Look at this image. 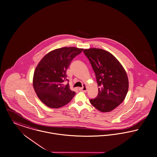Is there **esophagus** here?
I'll return each instance as SVG.
<instances>
[{"mask_svg": "<svg viewBox=\"0 0 157 157\" xmlns=\"http://www.w3.org/2000/svg\"><path fill=\"white\" fill-rule=\"evenodd\" d=\"M79 90L82 91H83V92H86L87 91V88H86V86L85 85H84V86H83L82 88H79Z\"/></svg>", "mask_w": 157, "mask_h": 157, "instance_id": "esophagus-1", "label": "esophagus"}]
</instances>
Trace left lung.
I'll return each instance as SVG.
<instances>
[{
    "label": "left lung",
    "instance_id": "8db88e82",
    "mask_svg": "<svg viewBox=\"0 0 157 157\" xmlns=\"http://www.w3.org/2000/svg\"><path fill=\"white\" fill-rule=\"evenodd\" d=\"M85 55L96 74L98 93L91 104L102 112H110L124 100L128 90L127 73L120 61L108 51L85 49Z\"/></svg>",
    "mask_w": 157,
    "mask_h": 157
}]
</instances>
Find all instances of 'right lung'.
<instances>
[{
    "instance_id": "right-lung-1",
    "label": "right lung",
    "mask_w": 157,
    "mask_h": 157,
    "mask_svg": "<svg viewBox=\"0 0 157 157\" xmlns=\"http://www.w3.org/2000/svg\"><path fill=\"white\" fill-rule=\"evenodd\" d=\"M82 48L63 47L46 54L34 72L33 85L40 100L51 108H59L69 103L75 95L69 84L64 85L66 71L73 59Z\"/></svg>"
}]
</instances>
